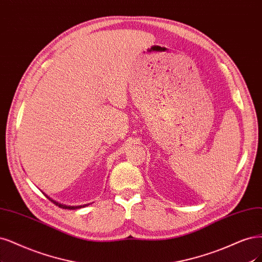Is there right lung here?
<instances>
[{"label": "right lung", "mask_w": 262, "mask_h": 262, "mask_svg": "<svg viewBox=\"0 0 262 262\" xmlns=\"http://www.w3.org/2000/svg\"><path fill=\"white\" fill-rule=\"evenodd\" d=\"M45 195V194H44ZM47 196L49 200L53 203V204H55L56 206H58L59 208H62V209H69V210H71V209H79V208H83V207H86V206H89V204H85V205H82V206H66V205H62V204H59V203H57V202H55V201H53L51 197H49L48 195H45Z\"/></svg>", "instance_id": "obj_1"}]
</instances>
